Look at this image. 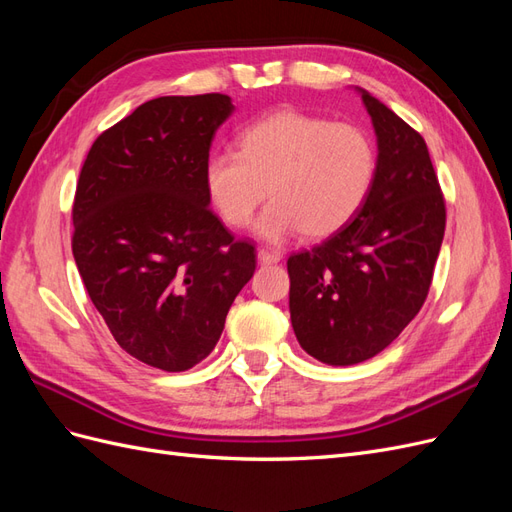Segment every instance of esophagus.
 Wrapping results in <instances>:
<instances>
[{
	"label": "esophagus",
	"instance_id": "obj_1",
	"mask_svg": "<svg viewBox=\"0 0 512 512\" xmlns=\"http://www.w3.org/2000/svg\"><path fill=\"white\" fill-rule=\"evenodd\" d=\"M282 260V252L269 250V247H260L258 250V262L260 265H275V262Z\"/></svg>",
	"mask_w": 512,
	"mask_h": 512
}]
</instances>
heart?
Returning <instances> with one entry per match:
<instances>
[{"instance_id":"1","label":"heart","mask_w":512,"mask_h":512,"mask_svg":"<svg viewBox=\"0 0 512 512\" xmlns=\"http://www.w3.org/2000/svg\"><path fill=\"white\" fill-rule=\"evenodd\" d=\"M378 173L376 141L352 121L277 111L245 126L237 151L213 153L203 168L211 209L232 228L245 226L269 196L256 232L280 241L292 232L324 239L363 209Z\"/></svg>"}]
</instances>
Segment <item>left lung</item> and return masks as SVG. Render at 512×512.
<instances>
[{
  "label": "left lung",
  "instance_id": "8db88e82",
  "mask_svg": "<svg viewBox=\"0 0 512 512\" xmlns=\"http://www.w3.org/2000/svg\"><path fill=\"white\" fill-rule=\"evenodd\" d=\"M363 102L378 134L367 203L327 241L288 258L294 335L329 365L371 359L421 312L446 226L425 138L367 91Z\"/></svg>",
  "mask_w": 512,
  "mask_h": 512
}]
</instances>
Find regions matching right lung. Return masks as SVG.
Wrapping results in <instances>:
<instances>
[{
	"instance_id": "obj_1",
	"label": "right lung",
	"mask_w": 512,
	"mask_h": 512,
	"mask_svg": "<svg viewBox=\"0 0 512 512\" xmlns=\"http://www.w3.org/2000/svg\"><path fill=\"white\" fill-rule=\"evenodd\" d=\"M224 94L162 96L104 130L83 162L72 254L91 303L134 359L185 371L211 354L256 271V247L209 209L203 168Z\"/></svg>"
}]
</instances>
